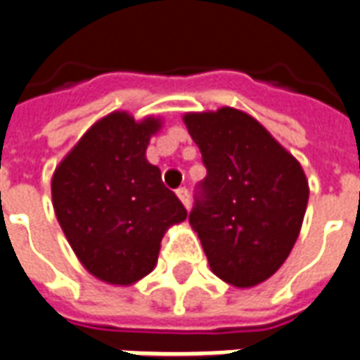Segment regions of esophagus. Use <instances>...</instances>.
<instances>
[{
  "instance_id": "obj_1",
  "label": "esophagus",
  "mask_w": 360,
  "mask_h": 360,
  "mask_svg": "<svg viewBox=\"0 0 360 360\" xmlns=\"http://www.w3.org/2000/svg\"><path fill=\"white\" fill-rule=\"evenodd\" d=\"M177 196H179L181 202L185 204V208H188V206H191V195H188V188H185V187L177 188Z\"/></svg>"
}]
</instances>
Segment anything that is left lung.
<instances>
[{"label":"left lung","instance_id":"1","mask_svg":"<svg viewBox=\"0 0 360 360\" xmlns=\"http://www.w3.org/2000/svg\"><path fill=\"white\" fill-rule=\"evenodd\" d=\"M183 119L206 167L188 221L218 278L257 285L293 249L309 181L301 164L243 111L221 108Z\"/></svg>","mask_w":360,"mask_h":360}]
</instances>
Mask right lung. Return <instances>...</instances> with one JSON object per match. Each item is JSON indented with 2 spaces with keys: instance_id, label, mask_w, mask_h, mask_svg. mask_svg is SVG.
<instances>
[{
  "instance_id": "add662e5",
  "label": "right lung",
  "mask_w": 360,
  "mask_h": 360,
  "mask_svg": "<svg viewBox=\"0 0 360 360\" xmlns=\"http://www.w3.org/2000/svg\"><path fill=\"white\" fill-rule=\"evenodd\" d=\"M160 121L129 113L98 121L59 164L51 198L82 266L102 281L134 283L154 270L165 229L187 218L146 146Z\"/></svg>"
}]
</instances>
